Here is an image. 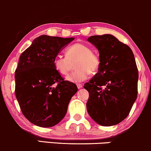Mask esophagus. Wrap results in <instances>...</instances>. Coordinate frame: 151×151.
Listing matches in <instances>:
<instances>
[{
    "label": "esophagus",
    "instance_id": "obj_1",
    "mask_svg": "<svg viewBox=\"0 0 151 151\" xmlns=\"http://www.w3.org/2000/svg\"><path fill=\"white\" fill-rule=\"evenodd\" d=\"M77 88H79V89H80V88H81L83 87V84H81V83H79V84L77 85Z\"/></svg>",
    "mask_w": 151,
    "mask_h": 151
}]
</instances>
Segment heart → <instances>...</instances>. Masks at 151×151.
<instances>
[{"instance_id":"b5f03b06","label":"heart","mask_w":151,"mask_h":151,"mask_svg":"<svg viewBox=\"0 0 151 151\" xmlns=\"http://www.w3.org/2000/svg\"><path fill=\"white\" fill-rule=\"evenodd\" d=\"M65 56H57L53 60V66L58 73L66 75L74 63L76 70L69 74L66 80L71 83H78L84 81L89 74H93L101 66L99 55L92 50L88 45L77 43L69 47Z\"/></svg>"}]
</instances>
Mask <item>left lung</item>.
Segmentation results:
<instances>
[{
	"label": "left lung",
	"mask_w": 151,
	"mask_h": 151,
	"mask_svg": "<svg viewBox=\"0 0 151 151\" xmlns=\"http://www.w3.org/2000/svg\"><path fill=\"white\" fill-rule=\"evenodd\" d=\"M99 52L98 73L84 84L86 109L101 126H113L127 117L137 98L139 72L132 49L111 34L87 39Z\"/></svg>",
	"instance_id": "left-lung-1"
}]
</instances>
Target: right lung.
<instances>
[{
    "label": "right lung",
    "mask_w": 151,
    "mask_h": 151,
    "mask_svg": "<svg viewBox=\"0 0 151 151\" xmlns=\"http://www.w3.org/2000/svg\"><path fill=\"white\" fill-rule=\"evenodd\" d=\"M74 38L41 35L21 54L15 70V96L24 117L41 127H51L64 118L77 92L53 66L58 53Z\"/></svg>",
    "instance_id": "obj_1"
}]
</instances>
